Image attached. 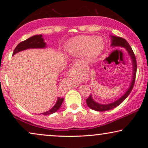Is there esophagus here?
Segmentation results:
<instances>
[{"label": "esophagus", "instance_id": "esophagus-1", "mask_svg": "<svg viewBox=\"0 0 148 148\" xmlns=\"http://www.w3.org/2000/svg\"><path fill=\"white\" fill-rule=\"evenodd\" d=\"M73 70H71L70 71H69V73L71 74V75H72V74H73Z\"/></svg>", "mask_w": 148, "mask_h": 148}]
</instances>
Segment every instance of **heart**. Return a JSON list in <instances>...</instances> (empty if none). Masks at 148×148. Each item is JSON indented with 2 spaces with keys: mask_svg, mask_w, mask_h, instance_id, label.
Wrapping results in <instances>:
<instances>
[{
  "mask_svg": "<svg viewBox=\"0 0 148 148\" xmlns=\"http://www.w3.org/2000/svg\"><path fill=\"white\" fill-rule=\"evenodd\" d=\"M64 48L69 56L84 55L87 60H92L102 53L104 48V42L100 37L81 36L69 40Z\"/></svg>",
  "mask_w": 148,
  "mask_h": 148,
  "instance_id": "1",
  "label": "heart"
}]
</instances>
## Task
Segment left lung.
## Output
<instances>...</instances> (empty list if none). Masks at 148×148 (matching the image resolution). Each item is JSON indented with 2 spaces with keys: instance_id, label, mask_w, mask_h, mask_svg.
<instances>
[{
  "instance_id": "1",
  "label": "left lung",
  "mask_w": 148,
  "mask_h": 148,
  "mask_svg": "<svg viewBox=\"0 0 148 148\" xmlns=\"http://www.w3.org/2000/svg\"><path fill=\"white\" fill-rule=\"evenodd\" d=\"M111 38V46L112 48L119 47V48H123L127 50L128 52L129 56H130L131 62H132V79H131V84L129 85V87L127 89V90L125 92L124 94L123 95L121 98L117 99L114 102L109 103V104H100L95 101L93 99L92 95L91 94L86 100V103L89 108H90L92 110L96 111H100V112H103V111H107L112 110V109L116 108L118 106L126 99L130 94L131 90L133 88L135 84V76H136V71H137V62L136 59H135V54L133 53L132 48L128 42H127L126 40L123 39L122 38L118 37V36H110Z\"/></svg>"
}]
</instances>
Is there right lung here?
<instances>
[{"mask_svg":"<svg viewBox=\"0 0 148 148\" xmlns=\"http://www.w3.org/2000/svg\"><path fill=\"white\" fill-rule=\"evenodd\" d=\"M46 48V44L44 42V39L43 38L42 34L40 35H35L34 36H32L27 39L26 40L20 42L18 45L16 46V48L14 50V52L13 53V56L17 52L23 51V50L29 49V48ZM64 98H57V100H56V104L54 106L50 108L49 110L46 111L45 112L40 113V114L43 115H49L51 114H53L55 112H56L58 109L60 108V106H61L62 102H63Z\"/></svg>","mask_w":148,"mask_h":148,"instance_id":"right-lung-1","label":"right lung"}]
</instances>
